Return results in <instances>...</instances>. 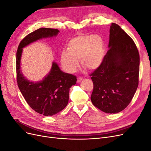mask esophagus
<instances>
[{"mask_svg":"<svg viewBox=\"0 0 151 151\" xmlns=\"http://www.w3.org/2000/svg\"><path fill=\"white\" fill-rule=\"evenodd\" d=\"M83 77H77V83H80V82L83 80Z\"/></svg>","mask_w":151,"mask_h":151,"instance_id":"34e87169","label":"esophagus"}]
</instances>
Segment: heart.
I'll return each mask as SVG.
<instances>
[{
    "label": "heart",
    "instance_id": "b5f03b06",
    "mask_svg": "<svg viewBox=\"0 0 151 151\" xmlns=\"http://www.w3.org/2000/svg\"><path fill=\"white\" fill-rule=\"evenodd\" d=\"M104 42L98 35H82L71 38L63 50L60 60L63 68L73 73L79 66V61L87 69H96L104 60Z\"/></svg>",
    "mask_w": 151,
    "mask_h": 151
}]
</instances>
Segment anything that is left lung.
I'll use <instances>...</instances> for the list:
<instances>
[{"label": "left lung", "mask_w": 151, "mask_h": 151, "mask_svg": "<svg viewBox=\"0 0 151 151\" xmlns=\"http://www.w3.org/2000/svg\"><path fill=\"white\" fill-rule=\"evenodd\" d=\"M109 50L92 74L94 88L91 99L94 106L106 113H117L130 103L139 84L138 49L120 26L112 23Z\"/></svg>", "instance_id": "obj_1"}]
</instances>
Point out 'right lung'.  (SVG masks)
<instances>
[{
	"label": "right lung",
	"mask_w": 151,
	"mask_h": 151,
	"mask_svg": "<svg viewBox=\"0 0 151 151\" xmlns=\"http://www.w3.org/2000/svg\"><path fill=\"white\" fill-rule=\"evenodd\" d=\"M57 29L42 28L35 30L20 42L16 53L17 83L19 90L29 106L40 114L52 116L61 111L68 104L69 90L76 84V76L62 72L56 62L44 78L33 82L25 78L21 70L22 48L39 40L56 36Z\"/></svg>",
	"instance_id": "add662e5"
}]
</instances>
